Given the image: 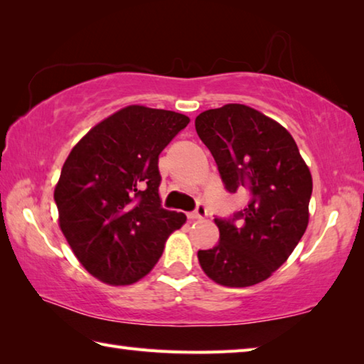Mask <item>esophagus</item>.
Returning <instances> with one entry per match:
<instances>
[{"mask_svg": "<svg viewBox=\"0 0 364 364\" xmlns=\"http://www.w3.org/2000/svg\"><path fill=\"white\" fill-rule=\"evenodd\" d=\"M207 217V208L205 205L199 204L193 213H189V220H204Z\"/></svg>", "mask_w": 364, "mask_h": 364, "instance_id": "esophagus-1", "label": "esophagus"}]
</instances>
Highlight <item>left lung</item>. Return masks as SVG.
Here are the masks:
<instances>
[{"mask_svg": "<svg viewBox=\"0 0 364 364\" xmlns=\"http://www.w3.org/2000/svg\"><path fill=\"white\" fill-rule=\"evenodd\" d=\"M196 132L212 152L226 189L250 193L247 207L234 218H215L220 241L197 252V258L220 286L258 284L304 236L313 191L310 168L284 127L244 104L199 114Z\"/></svg>", "mask_w": 364, "mask_h": 364, "instance_id": "obj_1", "label": "left lung"}]
</instances>
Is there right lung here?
<instances>
[{"label":"right lung","instance_id":"add662e5","mask_svg":"<svg viewBox=\"0 0 364 364\" xmlns=\"http://www.w3.org/2000/svg\"><path fill=\"white\" fill-rule=\"evenodd\" d=\"M188 123L173 110L127 106L73 146L54 200L60 231L96 279L128 286L144 278L186 223L160 205L159 154Z\"/></svg>","mask_w":364,"mask_h":364}]
</instances>
